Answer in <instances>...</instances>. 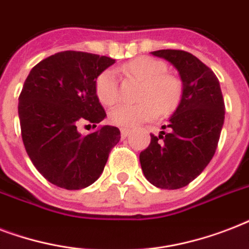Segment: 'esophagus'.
Segmentation results:
<instances>
[{
    "mask_svg": "<svg viewBox=\"0 0 249 249\" xmlns=\"http://www.w3.org/2000/svg\"><path fill=\"white\" fill-rule=\"evenodd\" d=\"M128 134H129V129H125V128L121 129V137H123V138H126Z\"/></svg>",
    "mask_w": 249,
    "mask_h": 249,
    "instance_id": "1",
    "label": "esophagus"
}]
</instances>
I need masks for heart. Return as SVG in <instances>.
Instances as JSON below:
<instances>
[{
    "mask_svg": "<svg viewBox=\"0 0 249 249\" xmlns=\"http://www.w3.org/2000/svg\"><path fill=\"white\" fill-rule=\"evenodd\" d=\"M125 75L142 81L140 103L119 105L108 113L109 121L123 128H134L160 115H169L177 108L182 98V83L168 73L164 62L151 56H140L123 66ZM95 94L102 105L112 106L119 98L116 75L106 70L95 80Z\"/></svg>",
    "mask_w": 249,
    "mask_h": 249,
    "instance_id": "b5f03b06",
    "label": "heart"
}]
</instances>
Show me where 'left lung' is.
Listing matches in <instances>:
<instances>
[{"label": "left lung", "mask_w": 249, "mask_h": 249, "mask_svg": "<svg viewBox=\"0 0 249 249\" xmlns=\"http://www.w3.org/2000/svg\"><path fill=\"white\" fill-rule=\"evenodd\" d=\"M152 55L173 64L181 76L182 98L169 124L140 154L144 177L159 189L177 190L194 181L212 160L225 120L220 83L211 68L183 50Z\"/></svg>", "instance_id": "1"}]
</instances>
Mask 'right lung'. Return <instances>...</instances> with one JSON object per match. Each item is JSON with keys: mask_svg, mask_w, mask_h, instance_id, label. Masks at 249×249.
<instances>
[{"mask_svg": "<svg viewBox=\"0 0 249 249\" xmlns=\"http://www.w3.org/2000/svg\"><path fill=\"white\" fill-rule=\"evenodd\" d=\"M113 63L108 56L68 50L41 60L25 79L18 106L21 138L33 165L53 185L90 186L119 143L116 126L105 125L86 136L77 130L84 121L95 128L105 120L95 80Z\"/></svg>", "mask_w": 249, "mask_h": 249, "instance_id": "right-lung-1", "label": "right lung"}]
</instances>
